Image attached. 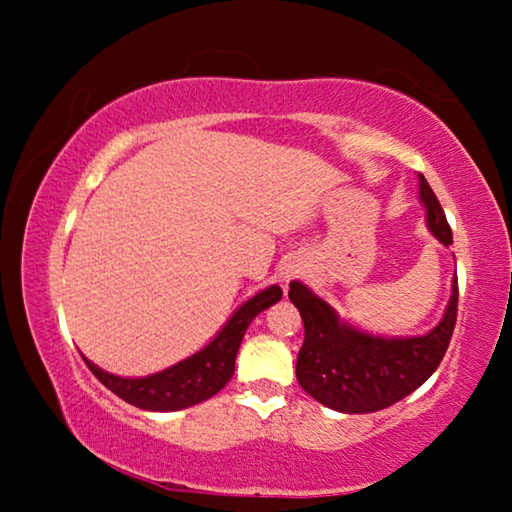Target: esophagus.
<instances>
[{
  "label": "esophagus",
  "mask_w": 512,
  "mask_h": 512,
  "mask_svg": "<svg viewBox=\"0 0 512 512\" xmlns=\"http://www.w3.org/2000/svg\"><path fill=\"white\" fill-rule=\"evenodd\" d=\"M300 273V266L296 264V262H289L287 266H284V271H282V277H284V280H293V277H296Z\"/></svg>",
  "instance_id": "obj_1"
}]
</instances>
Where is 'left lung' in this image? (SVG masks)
I'll return each mask as SVG.
<instances>
[{
  "instance_id": "left-lung-1",
  "label": "left lung",
  "mask_w": 512,
  "mask_h": 512,
  "mask_svg": "<svg viewBox=\"0 0 512 512\" xmlns=\"http://www.w3.org/2000/svg\"><path fill=\"white\" fill-rule=\"evenodd\" d=\"M420 201L427 228L443 246H452V228L436 194L420 173ZM289 300L305 323V343L298 352L296 377L305 393L327 409L372 413L404 400L420 388L443 361L452 341L458 309V277L452 280L445 316L422 336H375L352 327L305 284H289Z\"/></svg>"
}]
</instances>
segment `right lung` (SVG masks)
<instances>
[{"label":"right lung","mask_w":512,"mask_h":512,"mask_svg":"<svg viewBox=\"0 0 512 512\" xmlns=\"http://www.w3.org/2000/svg\"><path fill=\"white\" fill-rule=\"evenodd\" d=\"M282 298V289L273 284L264 291L255 293L253 298L241 305L228 323L214 339L198 350L192 357L178 361L176 366L164 368L149 377H117L112 372L101 370L92 361L83 357L108 391L115 393L121 400L137 406L144 411H180L189 409L198 402L214 397L235 375V359L239 352L241 339H244L248 325L259 311L268 309Z\"/></svg>","instance_id":"right-lung-1"}]
</instances>
